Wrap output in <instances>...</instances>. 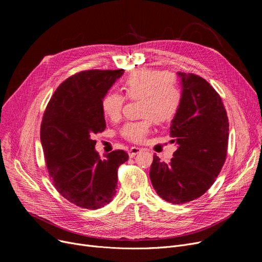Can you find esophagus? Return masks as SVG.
Returning a JSON list of instances; mask_svg holds the SVG:
<instances>
[{
	"label": "esophagus",
	"mask_w": 262,
	"mask_h": 262,
	"mask_svg": "<svg viewBox=\"0 0 262 262\" xmlns=\"http://www.w3.org/2000/svg\"><path fill=\"white\" fill-rule=\"evenodd\" d=\"M140 152H141V148H140V147L133 146V147H130L129 150H128V155H129L130 158H133V157H135L136 155H138Z\"/></svg>",
	"instance_id": "obj_1"
}]
</instances>
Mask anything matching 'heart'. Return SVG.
I'll use <instances>...</instances> for the list:
<instances>
[{"label":"heart","mask_w":262,"mask_h":262,"mask_svg":"<svg viewBox=\"0 0 262 262\" xmlns=\"http://www.w3.org/2000/svg\"><path fill=\"white\" fill-rule=\"evenodd\" d=\"M123 89L129 100H140L139 121L124 124L120 134L124 139L134 143L142 142L148 135L153 121L166 123L172 120L182 102V92L169 73L141 69L132 72L123 82ZM125 98L118 92L109 91L102 99L103 115L116 122L121 118Z\"/></svg>","instance_id":"heart-1"}]
</instances>
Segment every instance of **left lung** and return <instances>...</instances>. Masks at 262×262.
<instances>
[{"mask_svg":"<svg viewBox=\"0 0 262 262\" xmlns=\"http://www.w3.org/2000/svg\"><path fill=\"white\" fill-rule=\"evenodd\" d=\"M181 77L182 102L170 126L177 149L169 163L154 155L149 177L156 193L172 204L202 196L214 183L226 159L229 124L221 96L193 73Z\"/></svg>","mask_w":262,"mask_h":262,"instance_id":"left-lung-1","label":"left lung"}]
</instances>
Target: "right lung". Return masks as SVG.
<instances>
[{"mask_svg": "<svg viewBox=\"0 0 262 262\" xmlns=\"http://www.w3.org/2000/svg\"><path fill=\"white\" fill-rule=\"evenodd\" d=\"M124 73L88 70L67 78L54 92L40 128L47 168L53 185L69 202L99 209L113 201L118 168L128 160L122 149L101 158L93 136L106 128L103 96Z\"/></svg>", "mask_w": 262, "mask_h": 262, "instance_id": "add662e5", "label": "right lung"}]
</instances>
